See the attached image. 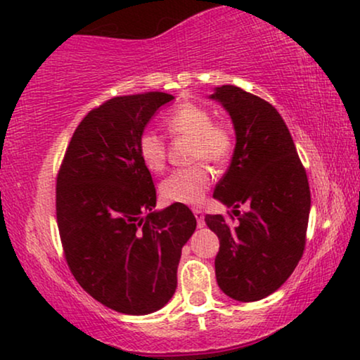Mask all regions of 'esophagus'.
I'll use <instances>...</instances> for the list:
<instances>
[{"instance_id": "esophagus-1", "label": "esophagus", "mask_w": 360, "mask_h": 360, "mask_svg": "<svg viewBox=\"0 0 360 360\" xmlns=\"http://www.w3.org/2000/svg\"><path fill=\"white\" fill-rule=\"evenodd\" d=\"M193 214L195 218H197V223H198V228H203L205 226V214L200 208H195L193 210Z\"/></svg>"}]
</instances>
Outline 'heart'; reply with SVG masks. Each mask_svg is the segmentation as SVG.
Masks as SVG:
<instances>
[{"label": "heart", "instance_id": "obj_1", "mask_svg": "<svg viewBox=\"0 0 360 360\" xmlns=\"http://www.w3.org/2000/svg\"><path fill=\"white\" fill-rule=\"evenodd\" d=\"M163 124L170 134L188 135L193 139V158H205L212 163H223L233 148L231 135L226 129L213 124V115L203 105L184 102L165 115ZM137 153L143 167L158 174L165 167V140L155 130H143L137 140ZM212 174L200 165L175 170L160 184V197L169 203L198 205L207 193Z\"/></svg>", "mask_w": 360, "mask_h": 360}]
</instances>
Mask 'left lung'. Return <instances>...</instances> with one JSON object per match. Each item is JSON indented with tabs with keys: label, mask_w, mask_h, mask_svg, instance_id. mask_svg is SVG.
<instances>
[{
	"label": "left lung",
	"mask_w": 360,
	"mask_h": 360,
	"mask_svg": "<svg viewBox=\"0 0 360 360\" xmlns=\"http://www.w3.org/2000/svg\"><path fill=\"white\" fill-rule=\"evenodd\" d=\"M208 99L230 115L235 150L213 198L233 207L238 226L221 214L205 221L220 240L218 286L231 300L259 301L291 276L306 245L311 191L292 137L271 104L236 86L214 87ZM241 204L249 212L239 214Z\"/></svg>",
	"instance_id": "left-lung-1"
}]
</instances>
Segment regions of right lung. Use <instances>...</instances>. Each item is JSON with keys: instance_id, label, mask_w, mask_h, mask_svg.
<instances>
[{"instance_id": "add662e5", "label": "right lung", "mask_w": 360, "mask_h": 360, "mask_svg": "<svg viewBox=\"0 0 360 360\" xmlns=\"http://www.w3.org/2000/svg\"><path fill=\"white\" fill-rule=\"evenodd\" d=\"M174 99L146 92L91 110L58 175L56 213L69 268L84 291L122 314H150L172 300L181 248L197 228L186 205L155 210L152 175L137 153L139 135Z\"/></svg>"}]
</instances>
